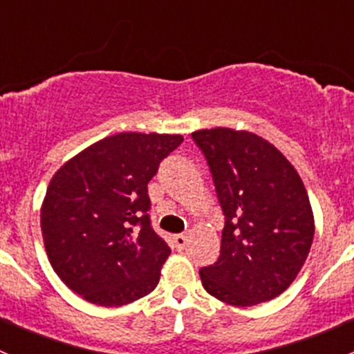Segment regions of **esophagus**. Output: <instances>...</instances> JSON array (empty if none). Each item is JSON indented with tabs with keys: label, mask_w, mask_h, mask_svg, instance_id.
<instances>
[{
	"label": "esophagus",
	"mask_w": 354,
	"mask_h": 354,
	"mask_svg": "<svg viewBox=\"0 0 354 354\" xmlns=\"http://www.w3.org/2000/svg\"><path fill=\"white\" fill-rule=\"evenodd\" d=\"M187 234H174L173 236V243L178 250H183L187 246Z\"/></svg>",
	"instance_id": "1"
}]
</instances>
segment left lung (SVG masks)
I'll list each match as a JSON object with an SVG mask.
<instances>
[{
	"instance_id": "obj_1",
	"label": "left lung",
	"mask_w": 354,
	"mask_h": 354,
	"mask_svg": "<svg viewBox=\"0 0 354 354\" xmlns=\"http://www.w3.org/2000/svg\"><path fill=\"white\" fill-rule=\"evenodd\" d=\"M205 156L224 212L221 255L200 269L203 288L233 306L276 298L301 270L315 221L298 171L252 131L210 128L192 133Z\"/></svg>"
}]
</instances>
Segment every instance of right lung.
<instances>
[{
    "label": "right lung",
    "mask_w": 354,
    "mask_h": 354,
    "mask_svg": "<svg viewBox=\"0 0 354 354\" xmlns=\"http://www.w3.org/2000/svg\"><path fill=\"white\" fill-rule=\"evenodd\" d=\"M181 135H111L66 160L41 205L48 259L85 301L121 306L154 291L171 248L152 230L147 185Z\"/></svg>",
    "instance_id": "1"
}]
</instances>
